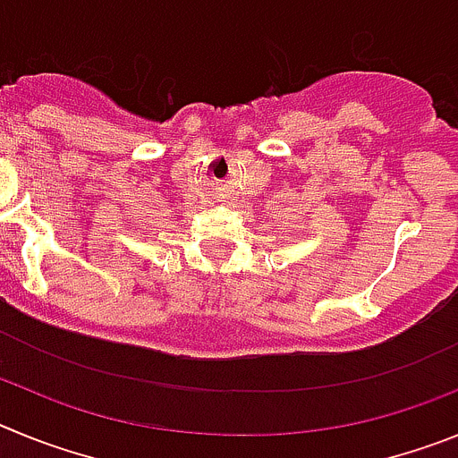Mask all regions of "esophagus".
<instances>
[{
	"label": "esophagus",
	"instance_id": "esophagus-1",
	"mask_svg": "<svg viewBox=\"0 0 458 458\" xmlns=\"http://www.w3.org/2000/svg\"><path fill=\"white\" fill-rule=\"evenodd\" d=\"M216 197H217V199H220V201H225L226 199V192H222V190H216Z\"/></svg>",
	"mask_w": 458,
	"mask_h": 458
}]
</instances>
